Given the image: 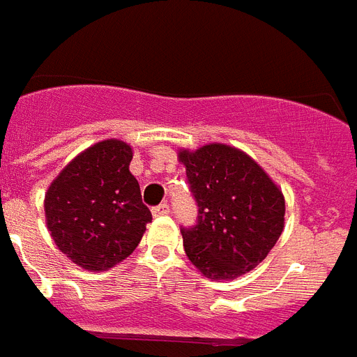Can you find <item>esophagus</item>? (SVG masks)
Listing matches in <instances>:
<instances>
[{"label":"esophagus","mask_w":357,"mask_h":357,"mask_svg":"<svg viewBox=\"0 0 357 357\" xmlns=\"http://www.w3.org/2000/svg\"><path fill=\"white\" fill-rule=\"evenodd\" d=\"M167 213H169V204H167V202H162V204L153 208V215H155V217H162V215Z\"/></svg>","instance_id":"esophagus-1"}]
</instances>
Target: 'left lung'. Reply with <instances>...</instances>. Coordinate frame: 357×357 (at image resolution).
I'll return each instance as SVG.
<instances>
[{"label":"left lung","mask_w":357,"mask_h":357,"mask_svg":"<svg viewBox=\"0 0 357 357\" xmlns=\"http://www.w3.org/2000/svg\"><path fill=\"white\" fill-rule=\"evenodd\" d=\"M199 206L195 228H182L184 252L204 278L229 281L266 259L284 228V197L250 155L226 144L181 149Z\"/></svg>","instance_id":"obj_1"}]
</instances>
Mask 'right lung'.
<instances>
[{
    "label": "right lung",
    "mask_w": 357,
    "mask_h": 357,
    "mask_svg": "<svg viewBox=\"0 0 357 357\" xmlns=\"http://www.w3.org/2000/svg\"><path fill=\"white\" fill-rule=\"evenodd\" d=\"M132 147L109 138L67 164L45 193V220L56 246L78 266L105 272L140 243L151 211L129 172Z\"/></svg>",
    "instance_id": "1"
}]
</instances>
